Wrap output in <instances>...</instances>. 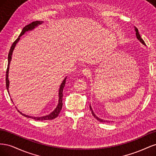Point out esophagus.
Masks as SVG:
<instances>
[{
	"label": "esophagus",
	"mask_w": 156,
	"mask_h": 156,
	"mask_svg": "<svg viewBox=\"0 0 156 156\" xmlns=\"http://www.w3.org/2000/svg\"><path fill=\"white\" fill-rule=\"evenodd\" d=\"M90 73H91V69L89 68H85L83 70V73L84 75H88L90 74Z\"/></svg>",
	"instance_id": "esophagus-1"
}]
</instances>
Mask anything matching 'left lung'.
<instances>
[{
	"label": "left lung",
	"mask_w": 156,
	"mask_h": 156,
	"mask_svg": "<svg viewBox=\"0 0 156 156\" xmlns=\"http://www.w3.org/2000/svg\"><path fill=\"white\" fill-rule=\"evenodd\" d=\"M135 32H136V37H137V39L141 42V43H142L143 44H144V45H146V44H145V43H144V40L141 38V37H140V34H139V31H138V29H136V27H135ZM90 110H91V112H92V115L94 116V117L95 118V119L97 120H98V121H100V122H110L109 121H108V120H103V119H100V118H98L97 116H96V115L94 114V111H93V110H92V107H91V106L90 105Z\"/></svg>",
	"instance_id": "obj_1"
}]
</instances>
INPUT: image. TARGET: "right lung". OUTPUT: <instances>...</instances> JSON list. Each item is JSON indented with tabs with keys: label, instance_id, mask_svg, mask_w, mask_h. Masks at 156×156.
Wrapping results in <instances>:
<instances>
[{
	"label": "right lung",
	"instance_id": "obj_1",
	"mask_svg": "<svg viewBox=\"0 0 156 156\" xmlns=\"http://www.w3.org/2000/svg\"><path fill=\"white\" fill-rule=\"evenodd\" d=\"M42 23H44L43 21H33L31 23H30V24L27 25V26H25L24 28H23L20 35L19 36V37H17V39L13 42V44L12 45L11 48H10V51H9V53H8V67H7V69H6V88L8 90V94H9V91H8V88H9V79H8V72H9V66H10V61L12 60V53L13 51V49L14 48H15V47L17 44V42L20 41V37L21 36H23V34H25V33L27 31H29V30H32L34 29L35 27H37L39 25H41ZM66 77L64 80L62 82V83H61L60 86V88H59V92H58V103L57 105V107H56L55 108V109L51 112L49 115H46V116H41V117H34V116H28V115H24L23 114L22 112H21L20 111H18L19 112H20V113H21V114L23 116H25V117H27V118H30V119H32L34 120H53L54 119H55V118L57 117L59 115V113L61 111V109H62V97H63V89H64V87H65V84H66ZM9 95H10V94H9Z\"/></svg>",
	"mask_w": 156,
	"mask_h": 156
}]
</instances>
